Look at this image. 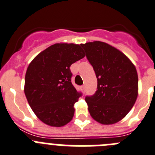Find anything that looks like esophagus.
I'll list each match as a JSON object with an SVG mask.
<instances>
[{"mask_svg": "<svg viewBox=\"0 0 155 155\" xmlns=\"http://www.w3.org/2000/svg\"><path fill=\"white\" fill-rule=\"evenodd\" d=\"M81 89H82V92L84 93V92H85V86H81Z\"/></svg>", "mask_w": 155, "mask_h": 155, "instance_id": "esophagus-1", "label": "esophagus"}]
</instances>
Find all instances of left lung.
<instances>
[{"label":"left lung","mask_w":155,"mask_h":155,"mask_svg":"<svg viewBox=\"0 0 155 155\" xmlns=\"http://www.w3.org/2000/svg\"><path fill=\"white\" fill-rule=\"evenodd\" d=\"M97 78V91L86 96L89 114L102 125L121 121L130 112L138 94L136 68L122 52L101 41L82 44Z\"/></svg>","instance_id":"left-lung-1"}]
</instances>
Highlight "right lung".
Returning a JSON list of instances; mask_svg holds the SVG:
<instances>
[{"label":"right lung","instance_id":"right-lung-1","mask_svg":"<svg viewBox=\"0 0 155 155\" xmlns=\"http://www.w3.org/2000/svg\"><path fill=\"white\" fill-rule=\"evenodd\" d=\"M84 56L81 44L58 43L29 64L24 93L33 112L46 125L62 127L73 119L74 104L82 94L71 82L69 67Z\"/></svg>","mask_w":155,"mask_h":155}]
</instances>
